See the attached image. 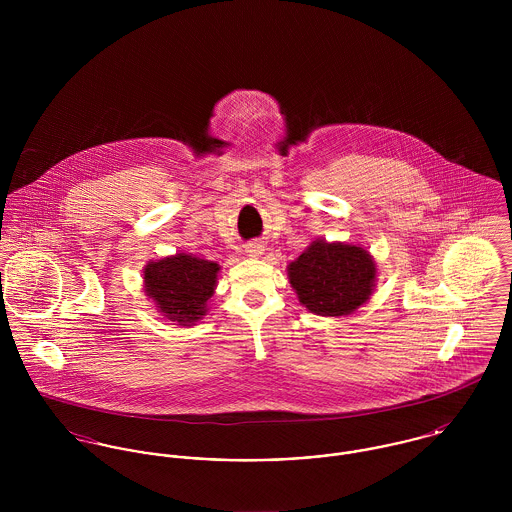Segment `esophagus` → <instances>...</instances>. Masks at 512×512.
I'll list each match as a JSON object with an SVG mask.
<instances>
[{
	"label": "esophagus",
	"mask_w": 512,
	"mask_h": 512,
	"mask_svg": "<svg viewBox=\"0 0 512 512\" xmlns=\"http://www.w3.org/2000/svg\"><path fill=\"white\" fill-rule=\"evenodd\" d=\"M244 252L250 258H260L264 254V244L262 242H250V244L244 246Z\"/></svg>",
	"instance_id": "esophagus-1"
}]
</instances>
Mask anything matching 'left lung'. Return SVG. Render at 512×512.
Wrapping results in <instances>:
<instances>
[{"label":"left lung","mask_w":512,"mask_h":512,"mask_svg":"<svg viewBox=\"0 0 512 512\" xmlns=\"http://www.w3.org/2000/svg\"><path fill=\"white\" fill-rule=\"evenodd\" d=\"M376 262L361 244L313 240L288 266L299 303L321 317L355 313L376 286Z\"/></svg>","instance_id":"left-lung-1"}]
</instances>
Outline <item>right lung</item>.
I'll use <instances>...</instances> for the list:
<instances>
[{"instance_id": "right-lung-1", "label": "right lung", "mask_w": 512, "mask_h": 512, "mask_svg": "<svg viewBox=\"0 0 512 512\" xmlns=\"http://www.w3.org/2000/svg\"><path fill=\"white\" fill-rule=\"evenodd\" d=\"M219 270L217 262L185 252L151 260L144 268V292L173 325L191 327L207 315Z\"/></svg>"}]
</instances>
